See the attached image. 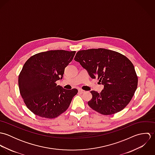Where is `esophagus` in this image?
Returning a JSON list of instances; mask_svg holds the SVG:
<instances>
[{
	"label": "esophagus",
	"mask_w": 155,
	"mask_h": 155,
	"mask_svg": "<svg viewBox=\"0 0 155 155\" xmlns=\"http://www.w3.org/2000/svg\"><path fill=\"white\" fill-rule=\"evenodd\" d=\"M78 91H79V92L81 93V94H84V93L85 92V91H84V90H83V89H79Z\"/></svg>",
	"instance_id": "obj_1"
}]
</instances>
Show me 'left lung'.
Wrapping results in <instances>:
<instances>
[{"label": "left lung", "mask_w": 155, "mask_h": 155, "mask_svg": "<svg viewBox=\"0 0 155 155\" xmlns=\"http://www.w3.org/2000/svg\"><path fill=\"white\" fill-rule=\"evenodd\" d=\"M74 60L92 79L104 85L100 93L91 91L88 101L93 110L110 115L123 110L131 100L137 88L138 78L131 61L122 54L104 48L82 50Z\"/></svg>", "instance_id": "8db88e82"}]
</instances>
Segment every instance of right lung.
<instances>
[{
    "label": "right lung",
    "instance_id": "obj_1",
    "mask_svg": "<svg viewBox=\"0 0 155 155\" xmlns=\"http://www.w3.org/2000/svg\"><path fill=\"white\" fill-rule=\"evenodd\" d=\"M76 51L51 50L31 57L18 77L20 92L27 108L40 117L52 119L68 108L77 89H65L55 82L62 79L64 69Z\"/></svg>",
    "mask_w": 155,
    "mask_h": 155
}]
</instances>
